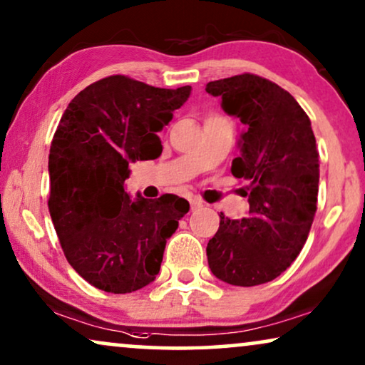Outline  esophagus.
I'll list each match as a JSON object with an SVG mask.
<instances>
[{"instance_id": "esophagus-1", "label": "esophagus", "mask_w": 365, "mask_h": 365, "mask_svg": "<svg viewBox=\"0 0 365 365\" xmlns=\"http://www.w3.org/2000/svg\"><path fill=\"white\" fill-rule=\"evenodd\" d=\"M190 205H192V210H200V208H203V202L200 200V198H190Z\"/></svg>"}]
</instances>
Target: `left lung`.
I'll return each mask as SVG.
<instances>
[{"mask_svg":"<svg viewBox=\"0 0 365 365\" xmlns=\"http://www.w3.org/2000/svg\"><path fill=\"white\" fill-rule=\"evenodd\" d=\"M245 132L232 175L249 180V217L220 227L208 240L212 274L230 285L274 280L297 259L317 212L319 152L310 120L297 100L274 81L242 73L207 83Z\"/></svg>","mask_w":365,"mask_h":365,"instance_id":"8db88e82","label":"left lung"}]
</instances>
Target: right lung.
<instances>
[{"label":"right lung","instance_id":"obj_1","mask_svg":"<svg viewBox=\"0 0 365 365\" xmlns=\"http://www.w3.org/2000/svg\"><path fill=\"white\" fill-rule=\"evenodd\" d=\"M190 90L111 75L81 90L58 123L48 208L68 264L96 289L128 294L153 282L167 239L190 208L172 193L132 200L123 188L130 162L162 153L157 133Z\"/></svg>","mask_w":365,"mask_h":365}]
</instances>
